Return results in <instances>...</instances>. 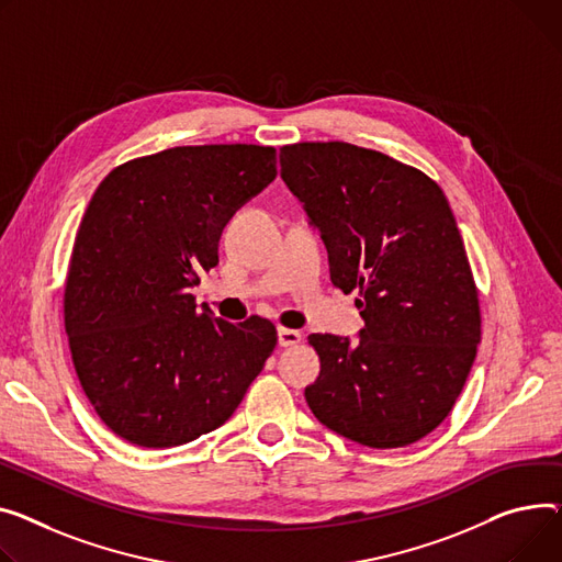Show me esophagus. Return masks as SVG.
Instances as JSON below:
<instances>
[{"mask_svg": "<svg viewBox=\"0 0 562 562\" xmlns=\"http://www.w3.org/2000/svg\"><path fill=\"white\" fill-rule=\"evenodd\" d=\"M301 341H303V334L297 329H286V327L278 329V346L280 348H291V346H297Z\"/></svg>", "mask_w": 562, "mask_h": 562, "instance_id": "34e87169", "label": "esophagus"}]
</instances>
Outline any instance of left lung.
Instances as JSON below:
<instances>
[{
    "mask_svg": "<svg viewBox=\"0 0 562 562\" xmlns=\"http://www.w3.org/2000/svg\"><path fill=\"white\" fill-rule=\"evenodd\" d=\"M280 167L327 248L331 284L361 293L357 339L310 334L312 414L378 450L420 440L450 416L481 339L450 203L423 171L348 142L282 146Z\"/></svg>",
    "mask_w": 562,
    "mask_h": 562,
    "instance_id": "obj_1",
    "label": "left lung"
}]
</instances>
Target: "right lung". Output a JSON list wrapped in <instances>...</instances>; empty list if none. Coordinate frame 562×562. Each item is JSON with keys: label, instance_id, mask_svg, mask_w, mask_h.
Wrapping results in <instances>:
<instances>
[{"label": "right lung", "instance_id": "right-lung-1", "mask_svg": "<svg viewBox=\"0 0 562 562\" xmlns=\"http://www.w3.org/2000/svg\"><path fill=\"white\" fill-rule=\"evenodd\" d=\"M276 165L273 146H176L97 187L71 250L65 331L88 400L124 440L158 450L221 427L271 357V321L216 318L190 291Z\"/></svg>", "mask_w": 562, "mask_h": 562}]
</instances>
